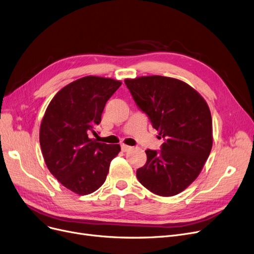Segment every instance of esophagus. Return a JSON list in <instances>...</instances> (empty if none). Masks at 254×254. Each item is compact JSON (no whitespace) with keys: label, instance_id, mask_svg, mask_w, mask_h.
<instances>
[{"label":"esophagus","instance_id":"obj_1","mask_svg":"<svg viewBox=\"0 0 254 254\" xmlns=\"http://www.w3.org/2000/svg\"><path fill=\"white\" fill-rule=\"evenodd\" d=\"M130 149H131V146H128V145H126V144H121V150H123V151L127 152Z\"/></svg>","mask_w":254,"mask_h":254}]
</instances>
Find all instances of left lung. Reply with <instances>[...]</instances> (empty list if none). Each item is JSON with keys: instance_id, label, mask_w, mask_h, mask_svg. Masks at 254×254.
<instances>
[{"instance_id": "1", "label": "left lung", "mask_w": 254, "mask_h": 254, "mask_svg": "<svg viewBox=\"0 0 254 254\" xmlns=\"http://www.w3.org/2000/svg\"><path fill=\"white\" fill-rule=\"evenodd\" d=\"M135 103L165 140L161 150H145L138 181L150 192L173 196L199 175L213 146L212 115L191 86L162 75L125 81ZM160 137V139H161Z\"/></svg>"}]
</instances>
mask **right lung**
I'll use <instances>...</instances> for the list:
<instances>
[{
	"instance_id": "obj_1",
	"label": "right lung",
	"mask_w": 254,
	"mask_h": 254,
	"mask_svg": "<svg viewBox=\"0 0 254 254\" xmlns=\"http://www.w3.org/2000/svg\"><path fill=\"white\" fill-rule=\"evenodd\" d=\"M121 82L88 75L63 87L42 118L39 142L50 170L65 188L79 194L93 193L105 183L118 144L89 138L102 120L106 103Z\"/></svg>"
}]
</instances>
